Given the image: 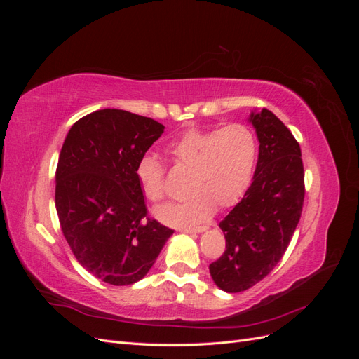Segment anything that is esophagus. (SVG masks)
<instances>
[{
    "label": "esophagus",
    "instance_id": "obj_1",
    "mask_svg": "<svg viewBox=\"0 0 359 359\" xmlns=\"http://www.w3.org/2000/svg\"><path fill=\"white\" fill-rule=\"evenodd\" d=\"M206 229V226H198V227H181V232L184 233H199Z\"/></svg>",
    "mask_w": 359,
    "mask_h": 359
}]
</instances>
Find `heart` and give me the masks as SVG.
Listing matches in <instances>:
<instances>
[{
    "label": "heart",
    "instance_id": "heart-1",
    "mask_svg": "<svg viewBox=\"0 0 359 359\" xmlns=\"http://www.w3.org/2000/svg\"><path fill=\"white\" fill-rule=\"evenodd\" d=\"M165 151L178 166L190 169L189 196L160 206L156 215L168 224L182 226L203 222L215 206L227 210L243 199L255 175L259 144L252 127L232 123L220 128H190L170 140ZM136 180L149 202L165 199V169L154 156L137 161Z\"/></svg>",
    "mask_w": 359,
    "mask_h": 359
}]
</instances>
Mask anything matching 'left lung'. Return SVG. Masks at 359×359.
Instances as JSON below:
<instances>
[{
  "mask_svg": "<svg viewBox=\"0 0 359 359\" xmlns=\"http://www.w3.org/2000/svg\"><path fill=\"white\" fill-rule=\"evenodd\" d=\"M259 158L252 186L220 222L223 255L210 265L224 292H244L264 280L283 257L301 219L306 184L298 140L268 109L252 114Z\"/></svg>",
  "mask_w": 359,
  "mask_h": 359,
  "instance_id": "8db88e82",
  "label": "left lung"
}]
</instances>
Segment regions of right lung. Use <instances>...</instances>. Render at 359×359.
I'll use <instances>...</instances> for the list:
<instances>
[{"instance_id":"right-lung-1","label":"right lung","mask_w":359,"mask_h":359,"mask_svg":"<svg viewBox=\"0 0 359 359\" xmlns=\"http://www.w3.org/2000/svg\"><path fill=\"white\" fill-rule=\"evenodd\" d=\"M165 126L121 109L76 121L57 166L55 206L78 262L114 286L133 285L154 265L173 233L148 215L136 180L137 161Z\"/></svg>"}]
</instances>
